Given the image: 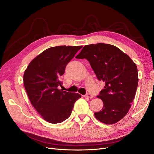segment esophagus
Wrapping results in <instances>:
<instances>
[{
	"mask_svg": "<svg viewBox=\"0 0 154 154\" xmlns=\"http://www.w3.org/2000/svg\"><path fill=\"white\" fill-rule=\"evenodd\" d=\"M85 97H88V98H92L93 97V96L92 95V94H88V93H87V94H85V96H84Z\"/></svg>",
	"mask_w": 154,
	"mask_h": 154,
	"instance_id": "esophagus-1",
	"label": "esophagus"
}]
</instances>
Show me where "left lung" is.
<instances>
[{
	"label": "left lung",
	"mask_w": 154,
	"mask_h": 154,
	"mask_svg": "<svg viewBox=\"0 0 154 154\" xmlns=\"http://www.w3.org/2000/svg\"><path fill=\"white\" fill-rule=\"evenodd\" d=\"M76 58L87 59L104 88L97 97L103 103L96 118L105 124L118 122L131 106L138 85L136 64L114 45L99 43L85 45Z\"/></svg>",
	"instance_id": "8db88e82"
}]
</instances>
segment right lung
<instances>
[{
	"instance_id": "right-lung-1",
	"label": "right lung",
	"mask_w": 154,
	"mask_h": 154,
	"mask_svg": "<svg viewBox=\"0 0 154 154\" xmlns=\"http://www.w3.org/2000/svg\"><path fill=\"white\" fill-rule=\"evenodd\" d=\"M82 46H56L45 49L29 63L24 74V84L32 105L51 123H59L71 114L78 93L63 91L60 76L67 63Z\"/></svg>"
}]
</instances>
